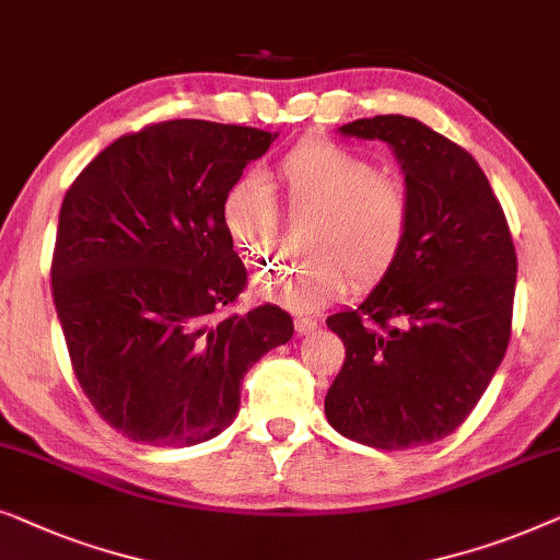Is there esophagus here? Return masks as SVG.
<instances>
[{
	"label": "esophagus",
	"instance_id": "1",
	"mask_svg": "<svg viewBox=\"0 0 560 560\" xmlns=\"http://www.w3.org/2000/svg\"><path fill=\"white\" fill-rule=\"evenodd\" d=\"M294 330H296V335H310V332H315V330H317V319H312V317H296V319H294Z\"/></svg>",
	"mask_w": 560,
	"mask_h": 560
}]
</instances>
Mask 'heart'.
Returning <instances> with one entry per match:
<instances>
[{"mask_svg":"<svg viewBox=\"0 0 560 560\" xmlns=\"http://www.w3.org/2000/svg\"><path fill=\"white\" fill-rule=\"evenodd\" d=\"M310 220L307 260L258 276L253 292L289 310L312 312L346 292L350 279L376 284L397 264L412 230L405 182L382 174L366 155L325 138L302 140L264 176L230 184L220 205L228 243L248 266L273 260L281 212Z\"/></svg>","mask_w":560,"mask_h":560,"instance_id":"heart-1","label":"heart"}]
</instances>
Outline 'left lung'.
Returning <instances> with one entry per match:
<instances>
[{"label": "left lung", "instance_id": "1", "mask_svg": "<svg viewBox=\"0 0 560 560\" xmlns=\"http://www.w3.org/2000/svg\"><path fill=\"white\" fill-rule=\"evenodd\" d=\"M340 132L392 145L412 230L366 302L327 317L346 361L325 415L355 443L417 448L460 428L502 363L517 253L489 178L453 140L401 115L355 119Z\"/></svg>", "mask_w": 560, "mask_h": 560}]
</instances>
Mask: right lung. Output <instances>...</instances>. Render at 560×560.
<instances>
[{
  "label": "right lung",
  "mask_w": 560,
  "mask_h": 560,
  "mask_svg": "<svg viewBox=\"0 0 560 560\" xmlns=\"http://www.w3.org/2000/svg\"><path fill=\"white\" fill-rule=\"evenodd\" d=\"M279 132L166 119L117 138L66 191L50 264L73 374L132 443L197 445L241 407V382L294 323L235 312L248 284L220 205Z\"/></svg>",
  "instance_id": "1"
}]
</instances>
